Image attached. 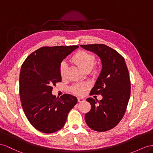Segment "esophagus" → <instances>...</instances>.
Here are the masks:
<instances>
[{"instance_id":"1","label":"esophagus","mask_w":153,"mask_h":153,"mask_svg":"<svg viewBox=\"0 0 153 153\" xmlns=\"http://www.w3.org/2000/svg\"><path fill=\"white\" fill-rule=\"evenodd\" d=\"M77 101L78 102H83V101H85V99L83 97H77Z\"/></svg>"}]
</instances>
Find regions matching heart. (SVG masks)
Wrapping results in <instances>:
<instances>
[{
	"label": "heart",
	"mask_w": 153,
	"mask_h": 153,
	"mask_svg": "<svg viewBox=\"0 0 153 153\" xmlns=\"http://www.w3.org/2000/svg\"><path fill=\"white\" fill-rule=\"evenodd\" d=\"M72 61L83 71L91 70L95 64V57L92 54L80 51L72 57ZM68 65L65 61H62L60 65V74L62 77L66 75ZM85 85H76L72 88V91L77 94H83L86 89Z\"/></svg>",
	"instance_id": "1"
}]
</instances>
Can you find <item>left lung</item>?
I'll use <instances>...</instances> for the list:
<instances>
[{
  "label": "left lung",
  "instance_id": "left-lung-1",
  "mask_svg": "<svg viewBox=\"0 0 153 153\" xmlns=\"http://www.w3.org/2000/svg\"><path fill=\"white\" fill-rule=\"evenodd\" d=\"M94 52L101 61L102 68L90 94H101L100 101L88 97L91 109L85 114L88 126L98 132L116 127L123 117L131 94V81L124 58L105 45H80Z\"/></svg>",
  "mask_w": 153,
  "mask_h": 153
}]
</instances>
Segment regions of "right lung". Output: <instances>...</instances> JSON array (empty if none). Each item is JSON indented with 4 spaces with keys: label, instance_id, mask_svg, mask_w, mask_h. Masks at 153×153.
<instances>
[{
    "label": "right lung",
    "instance_id": "add662e5",
    "mask_svg": "<svg viewBox=\"0 0 153 153\" xmlns=\"http://www.w3.org/2000/svg\"><path fill=\"white\" fill-rule=\"evenodd\" d=\"M78 46L42 47L26 59L19 77V92L22 108L30 123L37 130L53 133L63 127L77 97L65 94L57 98L53 86L61 81L62 60Z\"/></svg>",
    "mask_w": 153,
    "mask_h": 153
}]
</instances>
